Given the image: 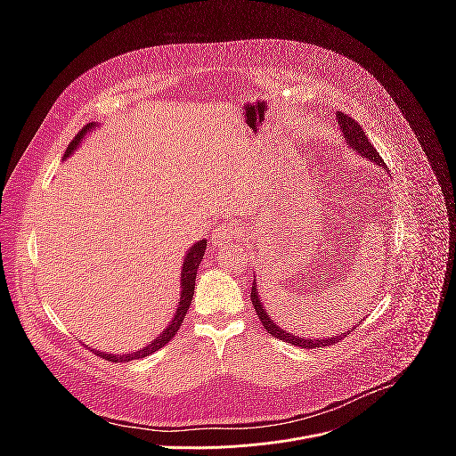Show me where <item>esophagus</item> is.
Returning <instances> with one entry per match:
<instances>
[{"mask_svg": "<svg viewBox=\"0 0 456 456\" xmlns=\"http://www.w3.org/2000/svg\"><path fill=\"white\" fill-rule=\"evenodd\" d=\"M243 229L238 225V224H222V225H216L213 229V234H211V240L216 247H222L232 240H238L240 236H243Z\"/></svg>", "mask_w": 456, "mask_h": 456, "instance_id": "1", "label": "esophagus"}]
</instances>
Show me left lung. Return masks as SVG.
Here are the masks:
<instances>
[{
	"label": "left lung",
	"instance_id": "left-lung-1",
	"mask_svg": "<svg viewBox=\"0 0 456 456\" xmlns=\"http://www.w3.org/2000/svg\"><path fill=\"white\" fill-rule=\"evenodd\" d=\"M336 122H338L339 127H341L345 142H346L348 148H352V150H354L355 153H359L362 159H368V160H371V162H375L377 166H380V167L386 169L384 160L379 157L377 150L373 148V144H371V142L368 141V137L364 135L361 124H357L352 117H348V115H345V113H341V111L336 113ZM250 301H252V306L256 308V314H257L259 321H262L265 330H267L271 336H274V338H278V339H281V341H285V343H290V345H294V346H299V348H322V346H329V345H336V343H339L343 338H346V334L352 332V329H350L346 334H338V336L329 338V339H327V338H322V339H314V338L308 339V338H306V339H305V338H299V336H296V334L287 332L285 329L280 327V324H278V322L269 315V312L265 310V306H264V303H262V297H259L257 287H256V276H254V281H252Z\"/></svg>",
	"mask_w": 456,
	"mask_h": 456
}]
</instances>
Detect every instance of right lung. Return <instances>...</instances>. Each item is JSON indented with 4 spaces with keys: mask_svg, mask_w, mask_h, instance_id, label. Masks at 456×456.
<instances>
[{
    "mask_svg": "<svg viewBox=\"0 0 456 456\" xmlns=\"http://www.w3.org/2000/svg\"><path fill=\"white\" fill-rule=\"evenodd\" d=\"M99 124L95 122H90L86 124L81 132L77 134V137L70 142V146L67 148V151H64V159H69L83 142V139L94 132V129L97 127ZM206 247H208V240H199L197 243H192L191 248L185 252L183 256V262H182V269H180V299H178V305H176V310H175V315L171 317L169 324L166 327L164 332H160V336L151 341L148 346L141 348L139 352H134V354H122V355H115V354H104V352H99V350H94L99 357L106 359V361H111V362H122V361H134V359H142V357H148L151 355L153 352L160 350L162 346H166L173 338L175 334L178 332L180 324L187 314V308L192 301V294H194V281H197V271L200 267V262L204 259V254H206Z\"/></svg>",
    "mask_w": 456,
    "mask_h": 456,
    "instance_id": "1",
    "label": "right lung"
}]
</instances>
